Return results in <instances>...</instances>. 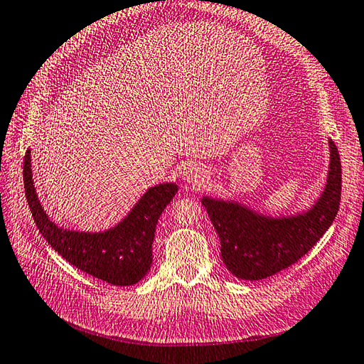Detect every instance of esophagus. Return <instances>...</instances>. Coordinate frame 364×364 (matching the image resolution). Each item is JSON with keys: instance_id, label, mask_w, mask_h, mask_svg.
Returning <instances> with one entry per match:
<instances>
[{"instance_id": "34e87169", "label": "esophagus", "mask_w": 364, "mask_h": 364, "mask_svg": "<svg viewBox=\"0 0 364 364\" xmlns=\"http://www.w3.org/2000/svg\"><path fill=\"white\" fill-rule=\"evenodd\" d=\"M207 177V171L199 165H190L187 169L183 171V179L191 183H200L204 182Z\"/></svg>"}]
</instances>
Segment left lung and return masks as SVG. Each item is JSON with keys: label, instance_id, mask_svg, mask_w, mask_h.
Segmentation results:
<instances>
[{"label": "left lung", "instance_id": "1", "mask_svg": "<svg viewBox=\"0 0 364 364\" xmlns=\"http://www.w3.org/2000/svg\"><path fill=\"white\" fill-rule=\"evenodd\" d=\"M328 148L326 188L306 212L274 218L237 200L200 199L221 240L223 262L233 276L243 280L274 276L309 252L332 225L341 199V161L332 140Z\"/></svg>", "mask_w": 364, "mask_h": 364}]
</instances>
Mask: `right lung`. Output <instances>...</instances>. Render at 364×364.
Instances as JSON below:
<instances>
[{
    "label": "right lung",
    "mask_w": 364,
    "mask_h": 364,
    "mask_svg": "<svg viewBox=\"0 0 364 364\" xmlns=\"http://www.w3.org/2000/svg\"><path fill=\"white\" fill-rule=\"evenodd\" d=\"M26 199L38 232L68 263L110 285L129 287L140 282L152 263V241L159 218L177 193L173 182L151 187L124 220L104 232H77L59 228L37 198L31 169V149L23 161Z\"/></svg>",
    "instance_id": "1"
}]
</instances>
